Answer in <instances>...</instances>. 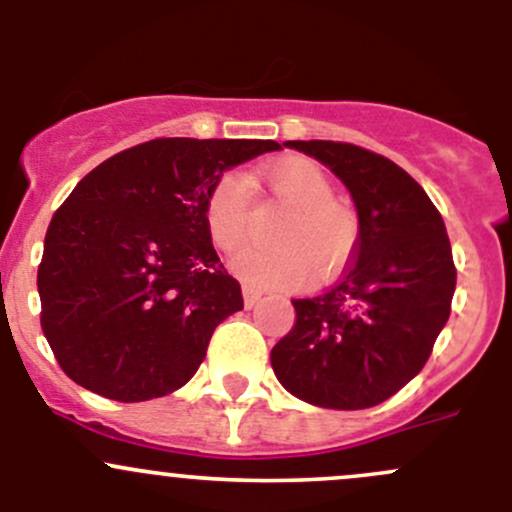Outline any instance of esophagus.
Listing matches in <instances>:
<instances>
[{"label":"esophagus","instance_id":"1","mask_svg":"<svg viewBox=\"0 0 512 512\" xmlns=\"http://www.w3.org/2000/svg\"><path fill=\"white\" fill-rule=\"evenodd\" d=\"M260 297H262L260 289H255V287H250V285H242V299H245V307L247 309L255 307V304L260 302Z\"/></svg>","mask_w":512,"mask_h":512}]
</instances>
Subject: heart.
Wrapping results in <instances>:
<instances>
[{"label":"heart","mask_w":512,"mask_h":512,"mask_svg":"<svg viewBox=\"0 0 512 512\" xmlns=\"http://www.w3.org/2000/svg\"><path fill=\"white\" fill-rule=\"evenodd\" d=\"M262 178L292 215L280 227L282 247H247L232 257L230 267L240 280L255 287L297 285L312 272L329 270L349 255L354 245V215L334 200V183L317 163L287 158L262 170ZM252 188L242 173L220 175L205 200V225L220 250L232 252L250 235Z\"/></svg>","instance_id":"1"}]
</instances>
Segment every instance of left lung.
Instances as JSON below:
<instances>
[{
    "label": "left lung",
    "instance_id": "obj_1",
    "mask_svg": "<svg viewBox=\"0 0 512 512\" xmlns=\"http://www.w3.org/2000/svg\"><path fill=\"white\" fill-rule=\"evenodd\" d=\"M327 165L359 218L342 280L292 299L294 327L272 347L292 396L337 411L369 409L423 369L456 292L451 242L426 190L394 160L352 143L287 141Z\"/></svg>",
    "mask_w": 512,
    "mask_h": 512
}]
</instances>
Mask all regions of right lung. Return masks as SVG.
Listing matches in <instances>:
<instances>
[{
	"instance_id": "1",
	"label": "right lung",
	"mask_w": 512,
	"mask_h": 512,
	"mask_svg": "<svg viewBox=\"0 0 512 512\" xmlns=\"http://www.w3.org/2000/svg\"><path fill=\"white\" fill-rule=\"evenodd\" d=\"M275 141L156 138L79 180L51 218L39 265L41 329L69 379L136 404L188 384L215 327L242 309L205 200L225 170Z\"/></svg>"
}]
</instances>
